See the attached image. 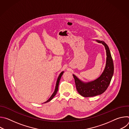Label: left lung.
<instances>
[{
  "instance_id": "left-lung-1",
  "label": "left lung",
  "mask_w": 129,
  "mask_h": 129,
  "mask_svg": "<svg viewBox=\"0 0 129 129\" xmlns=\"http://www.w3.org/2000/svg\"><path fill=\"white\" fill-rule=\"evenodd\" d=\"M95 41L102 43L106 50V66L102 75L96 80L88 82H84L73 75L78 92L80 95L86 98L96 96L104 93L108 87L114 73L113 60L108 46L104 41L98 40Z\"/></svg>"
}]
</instances>
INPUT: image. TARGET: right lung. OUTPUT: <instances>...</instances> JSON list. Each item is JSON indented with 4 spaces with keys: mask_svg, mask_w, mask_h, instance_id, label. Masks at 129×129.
<instances>
[{
    "mask_svg": "<svg viewBox=\"0 0 129 129\" xmlns=\"http://www.w3.org/2000/svg\"><path fill=\"white\" fill-rule=\"evenodd\" d=\"M64 73V71H62L60 73V74L59 75L58 78V79H57V83H56V87H55V89H54V91L53 92V93H52V94L51 95V96L50 97V98L47 101H46L45 102H44V103H46L48 102H50L53 98V97L56 95V94H57V92H58V87H59V82H60V79H61V78L62 76V75Z\"/></svg>",
    "mask_w": 129,
    "mask_h": 129,
    "instance_id": "1",
    "label": "right lung"
}]
</instances>
